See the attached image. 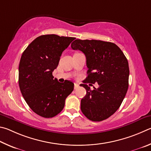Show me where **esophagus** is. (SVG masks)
Listing matches in <instances>:
<instances>
[{
  "mask_svg": "<svg viewBox=\"0 0 151 151\" xmlns=\"http://www.w3.org/2000/svg\"><path fill=\"white\" fill-rule=\"evenodd\" d=\"M79 88V84L78 83H74V89H77Z\"/></svg>",
  "mask_w": 151,
  "mask_h": 151,
  "instance_id": "obj_1",
  "label": "esophagus"
}]
</instances>
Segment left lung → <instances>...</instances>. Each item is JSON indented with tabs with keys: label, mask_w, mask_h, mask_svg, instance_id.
I'll return each mask as SVG.
<instances>
[{
	"label": "left lung",
	"mask_w": 151,
	"mask_h": 151,
	"mask_svg": "<svg viewBox=\"0 0 151 151\" xmlns=\"http://www.w3.org/2000/svg\"><path fill=\"white\" fill-rule=\"evenodd\" d=\"M71 47L85 54L88 68V77L81 84L87 92L81 100V111L92 121L106 119L119 108L127 91V59L112 42L77 39L71 43ZM96 82L99 88L91 91L86 83Z\"/></svg>",
	"instance_id": "left-lung-1"
}]
</instances>
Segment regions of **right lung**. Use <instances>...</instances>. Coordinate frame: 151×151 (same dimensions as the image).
I'll return each mask as SVG.
<instances>
[{"label": "right lung", "mask_w": 151, "mask_h": 151, "mask_svg": "<svg viewBox=\"0 0 151 151\" xmlns=\"http://www.w3.org/2000/svg\"><path fill=\"white\" fill-rule=\"evenodd\" d=\"M75 38L47 34L36 38L22 53L18 68V83L28 106L44 118L57 115L73 90V83H60L52 72L63 50Z\"/></svg>", "instance_id": "obj_1"}]
</instances>
